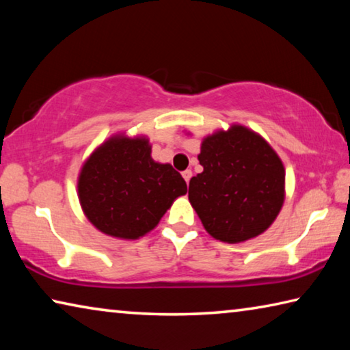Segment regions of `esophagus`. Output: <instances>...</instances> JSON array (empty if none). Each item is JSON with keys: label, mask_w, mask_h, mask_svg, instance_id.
I'll return each mask as SVG.
<instances>
[{"label": "esophagus", "mask_w": 350, "mask_h": 350, "mask_svg": "<svg viewBox=\"0 0 350 350\" xmlns=\"http://www.w3.org/2000/svg\"><path fill=\"white\" fill-rule=\"evenodd\" d=\"M191 176H193L191 170H185V171H183V173H182V177H183V179H185L187 183L189 182V179H191Z\"/></svg>", "instance_id": "esophagus-1"}]
</instances>
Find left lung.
I'll list each match as a JSON object with an SVG mask.
<instances>
[{
  "mask_svg": "<svg viewBox=\"0 0 350 350\" xmlns=\"http://www.w3.org/2000/svg\"><path fill=\"white\" fill-rule=\"evenodd\" d=\"M191 177L189 204L206 233L238 244L262 234L286 199V168L262 135L244 125L217 129L202 139Z\"/></svg>",
  "mask_w": 350,
  "mask_h": 350,
  "instance_id": "1",
  "label": "left lung"
}]
</instances>
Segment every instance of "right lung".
<instances>
[{
  "instance_id": "right-lung-1",
  "label": "right lung",
  "mask_w": 350,
  "mask_h": 350,
  "mask_svg": "<svg viewBox=\"0 0 350 350\" xmlns=\"http://www.w3.org/2000/svg\"><path fill=\"white\" fill-rule=\"evenodd\" d=\"M81 210L94 227L117 239H139L157 227L177 198L183 177L151 157L146 135H111L83 162L79 180Z\"/></svg>"
}]
</instances>
